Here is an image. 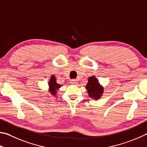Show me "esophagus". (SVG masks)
<instances>
[{"mask_svg":"<svg viewBox=\"0 0 147 147\" xmlns=\"http://www.w3.org/2000/svg\"><path fill=\"white\" fill-rule=\"evenodd\" d=\"M70 83L71 84H78V82H77L76 80H71L70 81Z\"/></svg>","mask_w":147,"mask_h":147,"instance_id":"obj_1","label":"esophagus"}]
</instances>
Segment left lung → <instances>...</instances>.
Returning <instances> with one entry per match:
<instances>
[{"label": "left lung", "instance_id": "left-lung-1", "mask_svg": "<svg viewBox=\"0 0 147 147\" xmlns=\"http://www.w3.org/2000/svg\"><path fill=\"white\" fill-rule=\"evenodd\" d=\"M85 89L87 90L89 96L95 100L100 99L104 91V87L100 84L95 76L88 78V82L85 86Z\"/></svg>", "mask_w": 147, "mask_h": 147}]
</instances>
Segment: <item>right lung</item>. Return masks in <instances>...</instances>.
<instances>
[{
	"mask_svg": "<svg viewBox=\"0 0 147 147\" xmlns=\"http://www.w3.org/2000/svg\"><path fill=\"white\" fill-rule=\"evenodd\" d=\"M48 85H49L48 91L49 92L50 94L53 96H57L58 90L62 87V85L57 84V78H56L54 74H53L50 77L49 82H48Z\"/></svg>",
	"mask_w": 147,
	"mask_h": 147,
	"instance_id": "right-lung-1",
	"label": "right lung"
}]
</instances>
